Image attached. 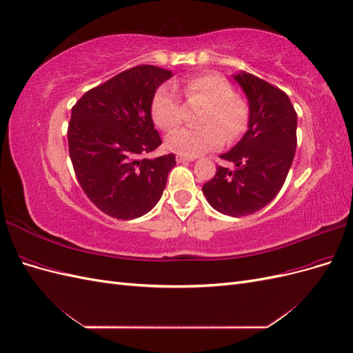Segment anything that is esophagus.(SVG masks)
Instances as JSON below:
<instances>
[{
  "label": "esophagus",
  "mask_w": 353,
  "mask_h": 353,
  "mask_svg": "<svg viewBox=\"0 0 353 353\" xmlns=\"http://www.w3.org/2000/svg\"><path fill=\"white\" fill-rule=\"evenodd\" d=\"M193 160H194V157H190V156H181V154L176 156V162H179V163H183V162H193Z\"/></svg>",
  "instance_id": "obj_1"
}]
</instances>
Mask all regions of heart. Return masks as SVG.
Returning a JSON list of instances; mask_svg holds the SVG:
<instances>
[{
  "label": "heart",
  "instance_id": "b5f03b06",
  "mask_svg": "<svg viewBox=\"0 0 353 353\" xmlns=\"http://www.w3.org/2000/svg\"><path fill=\"white\" fill-rule=\"evenodd\" d=\"M183 88L188 100H201L206 108L201 113V128H183L166 138V147L181 156L194 157L236 140L248 128L249 108L234 95L232 85L218 73H200L184 79ZM154 123L172 131L184 119L183 105L170 85L156 90L150 104Z\"/></svg>",
  "mask_w": 353,
  "mask_h": 353
}]
</instances>
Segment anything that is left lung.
Returning a JSON list of instances; mask_svg holds the SVG:
<instances>
[{
	"mask_svg": "<svg viewBox=\"0 0 353 353\" xmlns=\"http://www.w3.org/2000/svg\"><path fill=\"white\" fill-rule=\"evenodd\" d=\"M232 78L249 101V130L221 154L236 168L218 166L201 190L213 209L240 218L261 210L280 193L296 152L297 114L280 88L248 72Z\"/></svg>",
	"mask_w": 353,
	"mask_h": 353,
	"instance_id": "obj_1",
	"label": "left lung"
}]
</instances>
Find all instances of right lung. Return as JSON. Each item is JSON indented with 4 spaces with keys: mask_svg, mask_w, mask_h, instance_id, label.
<instances>
[{
    "mask_svg": "<svg viewBox=\"0 0 353 353\" xmlns=\"http://www.w3.org/2000/svg\"><path fill=\"white\" fill-rule=\"evenodd\" d=\"M169 78L170 70L135 66L87 91L72 108L68 141L74 174L105 215L140 218L163 194L175 156H144L162 144L150 104Z\"/></svg>",
    "mask_w": 353,
    "mask_h": 353,
    "instance_id": "1",
    "label": "right lung"
}]
</instances>
